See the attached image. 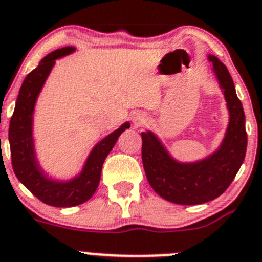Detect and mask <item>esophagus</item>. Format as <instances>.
<instances>
[{
	"mask_svg": "<svg viewBox=\"0 0 262 262\" xmlns=\"http://www.w3.org/2000/svg\"><path fill=\"white\" fill-rule=\"evenodd\" d=\"M145 121H146V116H145L144 113H141V112H136V113L133 114V124H135L136 126L142 125Z\"/></svg>",
	"mask_w": 262,
	"mask_h": 262,
	"instance_id": "esophagus-1",
	"label": "esophagus"
}]
</instances>
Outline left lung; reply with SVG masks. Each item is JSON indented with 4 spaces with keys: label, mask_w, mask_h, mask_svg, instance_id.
Wrapping results in <instances>:
<instances>
[{
    "label": "left lung",
    "mask_w": 262,
    "mask_h": 262,
    "mask_svg": "<svg viewBox=\"0 0 262 262\" xmlns=\"http://www.w3.org/2000/svg\"><path fill=\"white\" fill-rule=\"evenodd\" d=\"M224 92L229 111L225 137L214 153L195 162H180L169 155L153 132H142V164L149 184L166 201L197 205L212 201L225 192L236 177L247 153V130L243 104L232 77L221 61L208 56Z\"/></svg>",
    "instance_id": "left-lung-1"
}]
</instances>
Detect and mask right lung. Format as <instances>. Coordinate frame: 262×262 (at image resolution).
<instances>
[{
  "mask_svg": "<svg viewBox=\"0 0 262 262\" xmlns=\"http://www.w3.org/2000/svg\"><path fill=\"white\" fill-rule=\"evenodd\" d=\"M74 52L73 46H65L43 57L38 67L32 70L24 80L19 89L14 113L9 125V144L12 155V166L15 176L29 189L37 199L50 206L68 208L80 205L94 194L101 179V170L106 156L129 122L121 125L117 130L102 138L92 149L82 170L78 176L68 181H57L45 174L37 161L33 141V113L38 94L46 78L53 69L57 58Z\"/></svg>",
  "mask_w": 262,
  "mask_h": 262,
  "instance_id": "add662e5",
  "label": "right lung"
}]
</instances>
